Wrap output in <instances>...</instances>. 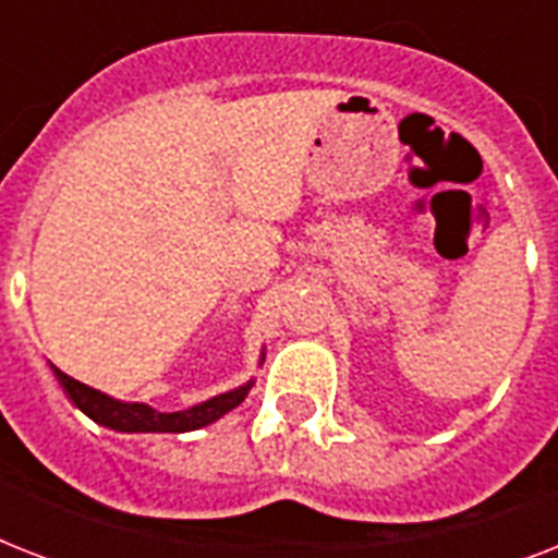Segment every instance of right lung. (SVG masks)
I'll return each mask as SVG.
<instances>
[{
    "instance_id": "right-lung-1",
    "label": "right lung",
    "mask_w": 558,
    "mask_h": 558,
    "mask_svg": "<svg viewBox=\"0 0 558 558\" xmlns=\"http://www.w3.org/2000/svg\"><path fill=\"white\" fill-rule=\"evenodd\" d=\"M54 376L60 379L63 390L69 393L74 405L81 408L83 414L92 416L95 423L107 425V428H116V432H196L202 425L217 423L219 416L228 414L231 408H236L245 399V393L252 390V381L243 385V388L228 390V393H219V397L202 402V405H193L187 411H177V414H161L156 408L144 405V402H118V399L100 393V390L83 385V381L65 376L60 367H54Z\"/></svg>"
}]
</instances>
